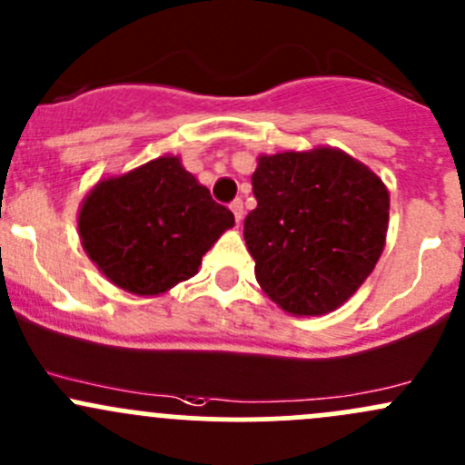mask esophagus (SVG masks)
<instances>
[{
  "instance_id": "esophagus-1",
  "label": "esophagus",
  "mask_w": 465,
  "mask_h": 465,
  "mask_svg": "<svg viewBox=\"0 0 465 465\" xmlns=\"http://www.w3.org/2000/svg\"><path fill=\"white\" fill-rule=\"evenodd\" d=\"M229 209L233 211V218H236V223H241L242 220V200H233V203L229 204Z\"/></svg>"
}]
</instances>
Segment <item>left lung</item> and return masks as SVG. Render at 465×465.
<instances>
[{
  "instance_id": "1",
  "label": "left lung",
  "mask_w": 465,
  "mask_h": 465,
  "mask_svg": "<svg viewBox=\"0 0 465 465\" xmlns=\"http://www.w3.org/2000/svg\"><path fill=\"white\" fill-rule=\"evenodd\" d=\"M247 250L262 292L292 315H326L382 254L389 193L376 173L335 148L259 159Z\"/></svg>"
}]
</instances>
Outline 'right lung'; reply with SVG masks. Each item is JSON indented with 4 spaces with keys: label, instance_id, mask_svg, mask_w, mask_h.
Instances as JSON below:
<instances>
[{
    "label": "right lung",
    "instance_id": "1",
    "mask_svg": "<svg viewBox=\"0 0 465 465\" xmlns=\"http://www.w3.org/2000/svg\"><path fill=\"white\" fill-rule=\"evenodd\" d=\"M233 213L177 157L98 182L78 215L87 256L119 288L162 294L191 279Z\"/></svg>",
    "mask_w": 465,
    "mask_h": 465
}]
</instances>
